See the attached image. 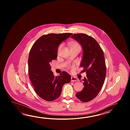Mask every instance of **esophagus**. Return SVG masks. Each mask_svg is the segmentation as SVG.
<instances>
[{
	"mask_svg": "<svg viewBox=\"0 0 130 130\" xmlns=\"http://www.w3.org/2000/svg\"><path fill=\"white\" fill-rule=\"evenodd\" d=\"M77 77H71V82H74L77 81Z\"/></svg>",
	"mask_w": 130,
	"mask_h": 130,
	"instance_id": "34e87169",
	"label": "esophagus"
}]
</instances>
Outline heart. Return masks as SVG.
Segmentation results:
<instances>
[{
  "label": "heart",
  "mask_w": 130,
  "mask_h": 130,
  "mask_svg": "<svg viewBox=\"0 0 130 130\" xmlns=\"http://www.w3.org/2000/svg\"><path fill=\"white\" fill-rule=\"evenodd\" d=\"M72 47H80V45H79V44H78V43H72ZM62 44H61V45H60L59 46V47H58V51H59L60 49H61V48H62Z\"/></svg>",
  "instance_id": "b5f03b06"
}]
</instances>
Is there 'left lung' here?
Returning a JSON list of instances; mask_svg holds the SVG:
<instances>
[{"label":"left lung","mask_w":130,"mask_h":130,"mask_svg":"<svg viewBox=\"0 0 130 130\" xmlns=\"http://www.w3.org/2000/svg\"><path fill=\"white\" fill-rule=\"evenodd\" d=\"M79 42L83 49V59L80 66L86 72L84 88L76 94L77 99L83 102L93 100L102 88L106 74L104 54L97 41L91 36L84 33L74 34L71 37Z\"/></svg>","instance_id":"obj_1"}]
</instances>
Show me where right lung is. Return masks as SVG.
<instances>
[{
	"label": "right lung",
	"mask_w": 130,
	"mask_h": 130,
	"mask_svg": "<svg viewBox=\"0 0 130 130\" xmlns=\"http://www.w3.org/2000/svg\"><path fill=\"white\" fill-rule=\"evenodd\" d=\"M71 33H50L40 37L30 49L28 74L34 90L42 99L53 101L60 96L64 84L71 81L70 75L62 72L54 77L50 64L57 58L59 44L72 35Z\"/></svg>",
	"instance_id": "add662e5"
}]
</instances>
